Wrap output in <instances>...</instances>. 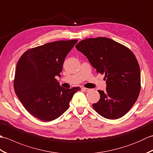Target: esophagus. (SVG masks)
<instances>
[{"label": "esophagus", "mask_w": 153, "mask_h": 153, "mask_svg": "<svg viewBox=\"0 0 153 153\" xmlns=\"http://www.w3.org/2000/svg\"><path fill=\"white\" fill-rule=\"evenodd\" d=\"M82 89L84 91H85V92H89V91H91L90 89L85 88V87H83Z\"/></svg>", "instance_id": "obj_1"}]
</instances>
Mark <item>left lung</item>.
<instances>
[{
	"label": "left lung",
	"instance_id": "left-lung-1",
	"mask_svg": "<svg viewBox=\"0 0 153 153\" xmlns=\"http://www.w3.org/2000/svg\"><path fill=\"white\" fill-rule=\"evenodd\" d=\"M76 48L88 58L97 72L105 74L106 90L93 104L102 117L116 120L124 116L137 100L141 90L140 68L132 51L106 37L86 39Z\"/></svg>",
	"mask_w": 153,
	"mask_h": 153
}]
</instances>
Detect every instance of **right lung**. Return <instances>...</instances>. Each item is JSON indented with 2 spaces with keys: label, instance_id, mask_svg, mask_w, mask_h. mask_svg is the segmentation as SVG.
Instances as JSON below:
<instances>
[{
  "label": "right lung",
  "instance_id": "obj_1",
  "mask_svg": "<svg viewBox=\"0 0 153 153\" xmlns=\"http://www.w3.org/2000/svg\"><path fill=\"white\" fill-rule=\"evenodd\" d=\"M77 40L58 41L25 51L19 58L15 72L16 95L27 111L35 118L49 122L69 108L79 87L65 89L56 76L60 77L65 58Z\"/></svg>",
  "mask_w": 153,
  "mask_h": 153
}]
</instances>
